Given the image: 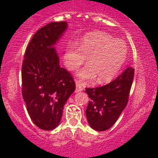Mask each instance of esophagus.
Segmentation results:
<instances>
[{
	"instance_id": "esophagus-1",
	"label": "esophagus",
	"mask_w": 158,
	"mask_h": 158,
	"mask_svg": "<svg viewBox=\"0 0 158 158\" xmlns=\"http://www.w3.org/2000/svg\"><path fill=\"white\" fill-rule=\"evenodd\" d=\"M84 84L79 81H76V92H80V91H82L84 90Z\"/></svg>"
}]
</instances>
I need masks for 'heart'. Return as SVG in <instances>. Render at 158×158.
Segmentation results:
<instances>
[{"instance_id": "1", "label": "heart", "mask_w": 158, "mask_h": 158, "mask_svg": "<svg viewBox=\"0 0 158 158\" xmlns=\"http://www.w3.org/2000/svg\"><path fill=\"white\" fill-rule=\"evenodd\" d=\"M127 56V46L124 41L115 40L110 34L94 32L81 40L80 46L70 43L64 54V64L69 70H77L87 58L88 64L79 71L82 80L98 78L100 84L110 82L118 74Z\"/></svg>"}]
</instances>
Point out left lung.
<instances>
[{"label":"left lung","mask_w":158,"mask_h":158,"mask_svg":"<svg viewBox=\"0 0 158 158\" xmlns=\"http://www.w3.org/2000/svg\"><path fill=\"white\" fill-rule=\"evenodd\" d=\"M128 67L113 81L103 87L86 88L90 101L86 110L89 125L96 131H106L115 124L128 103L134 78Z\"/></svg>","instance_id":"left-lung-1"}]
</instances>
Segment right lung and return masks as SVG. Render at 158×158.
Returning a JSON list of instances; mask_svg holds the SVG:
<instances>
[{
	"label": "right lung",
	"mask_w": 158,
	"mask_h": 158,
	"mask_svg": "<svg viewBox=\"0 0 158 158\" xmlns=\"http://www.w3.org/2000/svg\"><path fill=\"white\" fill-rule=\"evenodd\" d=\"M68 28L65 21L40 29L29 43L22 64V94L32 123L46 131L58 126L63 108L75 90L72 76L59 65L54 45Z\"/></svg>",
	"instance_id": "1"
}]
</instances>
